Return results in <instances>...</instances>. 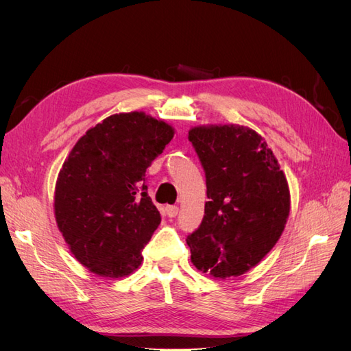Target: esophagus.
<instances>
[{
	"label": "esophagus",
	"instance_id": "34e87169",
	"mask_svg": "<svg viewBox=\"0 0 351 351\" xmlns=\"http://www.w3.org/2000/svg\"><path fill=\"white\" fill-rule=\"evenodd\" d=\"M165 212H167V215H168L169 218H174V217L178 214V206L169 205V206L165 208Z\"/></svg>",
	"mask_w": 351,
	"mask_h": 351
}]
</instances>
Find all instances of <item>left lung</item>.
I'll return each mask as SVG.
<instances>
[{"label": "left lung", "instance_id": "1", "mask_svg": "<svg viewBox=\"0 0 351 351\" xmlns=\"http://www.w3.org/2000/svg\"><path fill=\"white\" fill-rule=\"evenodd\" d=\"M206 177L205 215L186 241L199 271L215 278L247 272L281 237L290 190L277 158L243 125L189 132Z\"/></svg>", "mask_w": 351, "mask_h": 351}]
</instances>
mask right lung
Segmentation results:
<instances>
[{"instance_id": "1", "label": "right lung", "mask_w": 351, "mask_h": 351, "mask_svg": "<svg viewBox=\"0 0 351 351\" xmlns=\"http://www.w3.org/2000/svg\"><path fill=\"white\" fill-rule=\"evenodd\" d=\"M173 136L171 125L143 112L115 114L82 136L62 164L57 226L90 272L120 278L139 268L161 222L147 195L146 168Z\"/></svg>"}]
</instances>
